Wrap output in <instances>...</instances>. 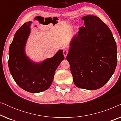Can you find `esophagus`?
<instances>
[{
    "label": "esophagus",
    "instance_id": "esophagus-1",
    "mask_svg": "<svg viewBox=\"0 0 121 121\" xmlns=\"http://www.w3.org/2000/svg\"><path fill=\"white\" fill-rule=\"evenodd\" d=\"M63 54L64 56V57L66 58V57H67V56L68 54V51L67 50V49H64V50H63Z\"/></svg>",
    "mask_w": 121,
    "mask_h": 121
}]
</instances>
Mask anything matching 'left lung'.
Listing matches in <instances>:
<instances>
[{
    "label": "left lung",
    "instance_id": "obj_1",
    "mask_svg": "<svg viewBox=\"0 0 121 121\" xmlns=\"http://www.w3.org/2000/svg\"><path fill=\"white\" fill-rule=\"evenodd\" d=\"M81 27L70 43L67 60L78 87L96 90L110 80L117 66V46L110 29L96 16L82 18Z\"/></svg>",
    "mask_w": 121,
    "mask_h": 121
}]
</instances>
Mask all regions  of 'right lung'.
Listing matches in <instances>:
<instances>
[{
    "label": "right lung",
    "mask_w": 121,
    "mask_h": 121,
    "mask_svg": "<svg viewBox=\"0 0 121 121\" xmlns=\"http://www.w3.org/2000/svg\"><path fill=\"white\" fill-rule=\"evenodd\" d=\"M32 21L25 22L15 34L9 50L10 72L21 88L31 93H38L49 88L54 73L64 57L59 50L53 57L37 63L31 60L25 53V46L31 32Z\"/></svg>",
    "instance_id": "obj_1"
}]
</instances>
